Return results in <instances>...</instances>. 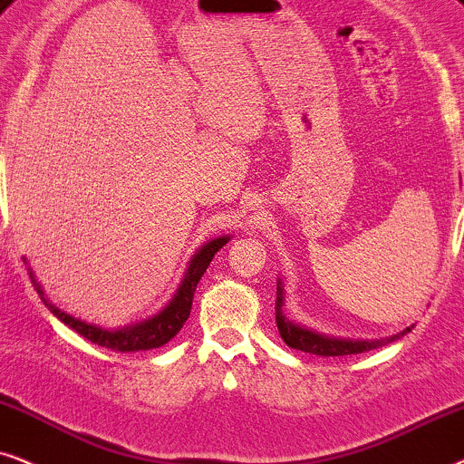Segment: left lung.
Masks as SVG:
<instances>
[{
  "mask_svg": "<svg viewBox=\"0 0 464 464\" xmlns=\"http://www.w3.org/2000/svg\"><path fill=\"white\" fill-rule=\"evenodd\" d=\"M276 324L277 331H280V337L284 343L290 345V348L310 352V354L316 356H348V354H361V352L382 348V345L392 343L407 335L413 326H407V329L399 331L397 335L382 337V339H343V337H331L324 335V333L305 329L304 324H296L293 320L286 318L284 314V284L277 280V293H276Z\"/></svg>",
  "mask_w": 464,
  "mask_h": 464,
  "instance_id": "8db88e82",
  "label": "left lung"
}]
</instances>
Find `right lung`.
I'll return each instance as SVG.
<instances>
[{"label": "right lung", "mask_w": 464, "mask_h": 464, "mask_svg": "<svg viewBox=\"0 0 464 464\" xmlns=\"http://www.w3.org/2000/svg\"><path fill=\"white\" fill-rule=\"evenodd\" d=\"M228 239H231V236H222V237L209 239L208 244H203L201 248L190 256L180 286H178L176 295L171 296L169 304L165 305L159 314H154V316L141 320V323L122 326V329H103V326L89 324L84 323V320L70 316V314L59 310V307L48 299L44 288H42V284L35 280L31 267H29V276L35 290H38L40 299L44 301L48 310H51L61 323L76 331L78 335H82L92 343L103 345V348H110L116 352L152 350V348H160V345L168 343L171 337H176L178 331L182 329L184 323H187L190 316V307H193V295H195L197 284H199L201 276L206 274L208 265L212 263L216 252H218Z\"/></svg>", "instance_id": "right-lung-1"}]
</instances>
